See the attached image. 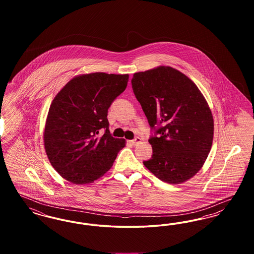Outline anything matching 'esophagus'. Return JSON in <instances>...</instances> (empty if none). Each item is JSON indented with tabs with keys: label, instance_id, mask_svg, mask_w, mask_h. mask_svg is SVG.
I'll list each match as a JSON object with an SVG mask.
<instances>
[{
	"label": "esophagus",
	"instance_id": "34e87169",
	"mask_svg": "<svg viewBox=\"0 0 254 254\" xmlns=\"http://www.w3.org/2000/svg\"><path fill=\"white\" fill-rule=\"evenodd\" d=\"M130 143H131V144L134 145H138L139 143H141V138H139V137H136L135 139H133V140L130 141Z\"/></svg>",
	"mask_w": 254,
	"mask_h": 254
}]
</instances>
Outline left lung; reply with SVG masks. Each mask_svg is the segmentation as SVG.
Wrapping results in <instances>:
<instances>
[{
    "instance_id": "left-lung-1",
    "label": "left lung",
    "mask_w": 254,
    "mask_h": 254,
    "mask_svg": "<svg viewBox=\"0 0 254 254\" xmlns=\"http://www.w3.org/2000/svg\"><path fill=\"white\" fill-rule=\"evenodd\" d=\"M131 85L154 131L145 168L169 184L190 179L203 167L213 140V117L203 94L170 66L134 73Z\"/></svg>"
}]
</instances>
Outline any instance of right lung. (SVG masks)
I'll return each mask as SVG.
<instances>
[{
    "label": "right lung",
    "instance_id": "obj_1",
    "mask_svg": "<svg viewBox=\"0 0 254 254\" xmlns=\"http://www.w3.org/2000/svg\"><path fill=\"white\" fill-rule=\"evenodd\" d=\"M127 81V74L80 75L52 101L44 133L45 148L50 164L65 180L88 184L112 167L126 141L111 136L108 110ZM100 130H105L102 136Z\"/></svg>",
    "mask_w": 254,
    "mask_h": 254
}]
</instances>
